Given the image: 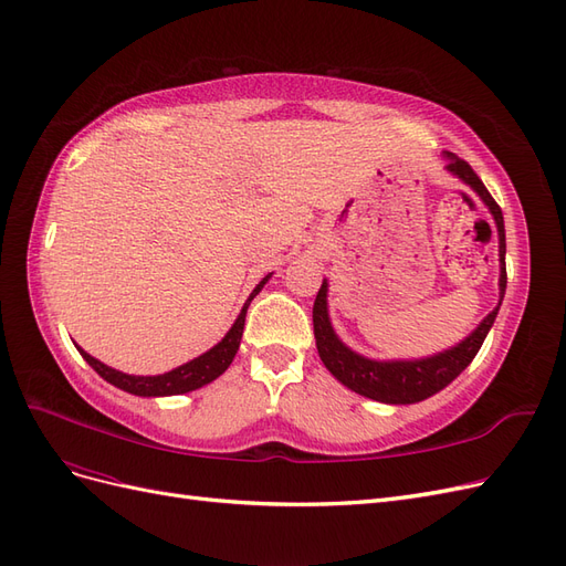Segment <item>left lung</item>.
I'll return each instance as SVG.
<instances>
[{
    "label": "left lung",
    "instance_id": "8db88e82",
    "mask_svg": "<svg viewBox=\"0 0 566 566\" xmlns=\"http://www.w3.org/2000/svg\"><path fill=\"white\" fill-rule=\"evenodd\" d=\"M443 158H446V170L450 175H455L458 180H462L476 193V197L483 201V206L489 208V213L493 216V222L497 228L500 301L495 308L486 317H483L476 325V329L470 336H464L460 344L450 346L436 355H429V358L373 360V358H365V355L348 348L334 332L332 319H329V308H327V292H329L327 280H322V286H319V292L315 296V305H313V327H315V344H317L319 360L325 363V367L346 386V389L360 394L365 398L389 402V406H410V402L424 400L433 394H439L441 389H446V386L455 377H460L462 369L474 360V355L479 353L483 338H486V334L491 332L493 322L497 317V311H500V303H503V296H505V286H507L503 211H500V206L495 203L489 189L483 187L479 175L472 170V166L467 164V160L458 158L450 151H443Z\"/></svg>",
    "mask_w": 566,
    "mask_h": 566
}]
</instances>
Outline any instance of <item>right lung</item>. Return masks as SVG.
Returning <instances> with one entry per match:
<instances>
[{
    "instance_id": "right-lung-1",
    "label": "right lung",
    "mask_w": 566,
    "mask_h": 566,
    "mask_svg": "<svg viewBox=\"0 0 566 566\" xmlns=\"http://www.w3.org/2000/svg\"><path fill=\"white\" fill-rule=\"evenodd\" d=\"M272 277V272L265 274V277L255 284V289L251 292V296L247 298L244 308L237 315L234 325L230 327V332L224 334L220 342L211 348L201 353L199 358H193L180 367L170 369V373L164 375H151V377H142V375H125L120 369H113L108 365H104L102 360L92 358L87 350H83L77 346L80 355L92 365V369L102 379H106L108 384L118 386L120 391H127L133 396H144V398H158V396H180V394H189V391H197L201 386L211 384L213 379H218L224 369L230 367V363L234 360V355L239 350L241 344V334H244V322H247V311H249V303L258 296V292L268 284V280Z\"/></svg>"
}]
</instances>
